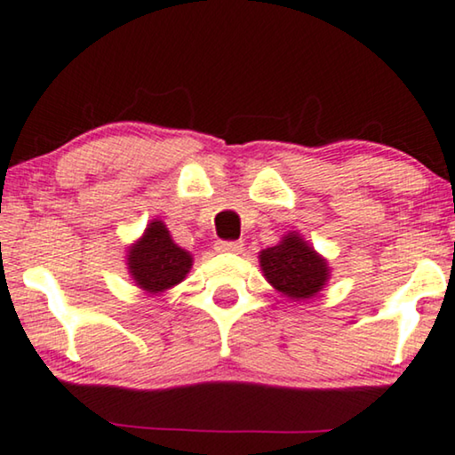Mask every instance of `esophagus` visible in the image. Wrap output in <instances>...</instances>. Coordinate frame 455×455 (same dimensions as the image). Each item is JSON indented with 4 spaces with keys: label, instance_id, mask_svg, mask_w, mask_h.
Wrapping results in <instances>:
<instances>
[{
    "label": "esophagus",
    "instance_id": "1",
    "mask_svg": "<svg viewBox=\"0 0 455 455\" xmlns=\"http://www.w3.org/2000/svg\"><path fill=\"white\" fill-rule=\"evenodd\" d=\"M215 249L219 253H243L244 244L240 240H217Z\"/></svg>",
    "mask_w": 455,
    "mask_h": 455
}]
</instances>
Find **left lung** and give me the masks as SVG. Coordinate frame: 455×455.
<instances>
[{"mask_svg": "<svg viewBox=\"0 0 455 455\" xmlns=\"http://www.w3.org/2000/svg\"><path fill=\"white\" fill-rule=\"evenodd\" d=\"M259 259L272 287L291 299H307L327 283V261L297 234H289L280 244L261 251Z\"/></svg>", "mask_w": 455, "mask_h": 455, "instance_id": "obj_1", "label": "left lung"}]
</instances>
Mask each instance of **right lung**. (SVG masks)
Wrapping results in <instances>:
<instances>
[{
    "mask_svg": "<svg viewBox=\"0 0 455 455\" xmlns=\"http://www.w3.org/2000/svg\"><path fill=\"white\" fill-rule=\"evenodd\" d=\"M192 267V255L171 240L164 223L154 221L128 253V270L139 287L158 293L181 283Z\"/></svg>",
    "mask_w": 455,
    "mask_h": 455,
    "instance_id": "obj_1",
    "label": "right lung"
}]
</instances>
